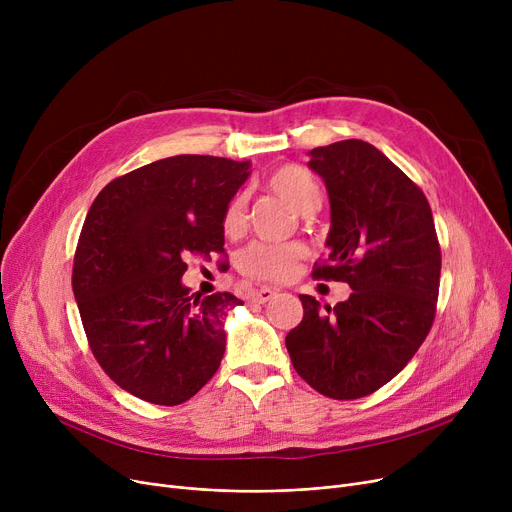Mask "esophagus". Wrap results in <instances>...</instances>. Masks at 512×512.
I'll list each match as a JSON object with an SVG mask.
<instances>
[{
	"instance_id": "1",
	"label": "esophagus",
	"mask_w": 512,
	"mask_h": 512,
	"mask_svg": "<svg viewBox=\"0 0 512 512\" xmlns=\"http://www.w3.org/2000/svg\"><path fill=\"white\" fill-rule=\"evenodd\" d=\"M276 294H278V288H267V286H263V288H259L257 292L251 294V299H253L255 303H267L270 299H274Z\"/></svg>"
}]
</instances>
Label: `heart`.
<instances>
[{
  "mask_svg": "<svg viewBox=\"0 0 512 512\" xmlns=\"http://www.w3.org/2000/svg\"><path fill=\"white\" fill-rule=\"evenodd\" d=\"M267 186L280 195L292 209L307 215L321 205V184L319 180L301 166H284L276 170ZM247 226V197L236 195L230 199L224 211L222 228L228 236H236ZM303 257L299 245H272V242H253L238 255V270L255 280H286L297 270V263Z\"/></svg>",
  "mask_w": 512,
  "mask_h": 512,
  "instance_id": "b5f03b06",
  "label": "heart"
}]
</instances>
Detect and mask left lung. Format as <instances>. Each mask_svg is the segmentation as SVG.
Instances as JSON below:
<instances>
[{
    "mask_svg": "<svg viewBox=\"0 0 512 512\" xmlns=\"http://www.w3.org/2000/svg\"><path fill=\"white\" fill-rule=\"evenodd\" d=\"M309 155L332 213L328 263H315L313 278L346 282L353 294L326 311L299 294L305 313L286 348L319 394L363 398L400 373L432 330L440 242L423 191L380 149L348 139Z\"/></svg>",
    "mask_w": 512,
    "mask_h": 512,
    "instance_id": "1",
    "label": "left lung"
}]
</instances>
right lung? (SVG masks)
Returning <instances> with one entry per match:
<instances>
[{
    "instance_id": "obj_1",
    "label": "right lung",
    "mask_w": 512,
    "mask_h": 512,
    "mask_svg": "<svg viewBox=\"0 0 512 512\" xmlns=\"http://www.w3.org/2000/svg\"><path fill=\"white\" fill-rule=\"evenodd\" d=\"M251 161L176 155L107 184L80 232L72 290L97 363L132 396L174 407L218 371L230 292L188 294V253L224 255V211Z\"/></svg>"
}]
</instances>
